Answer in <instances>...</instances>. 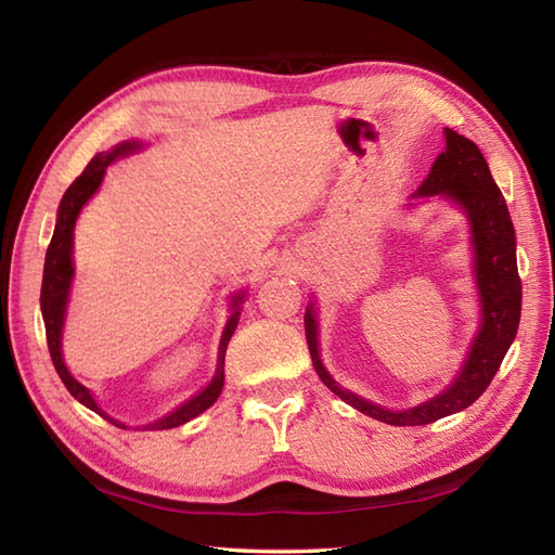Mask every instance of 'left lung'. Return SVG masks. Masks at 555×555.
Returning a JSON list of instances; mask_svg holds the SVG:
<instances>
[{"label":"left lung","instance_id":"1","mask_svg":"<svg viewBox=\"0 0 555 555\" xmlns=\"http://www.w3.org/2000/svg\"><path fill=\"white\" fill-rule=\"evenodd\" d=\"M446 147L434 159L427 179L422 181L403 209H415L429 199H443L463 211L469 229L473 250V276L479 302L477 334L469 344L465 360L453 382L439 393L412 408L391 410L370 398L352 393L340 386L324 367L320 350V308L317 298L305 308V336H308L314 372L328 391L344 403L393 427H420L441 417L455 415L475 403L487 391L493 374L499 372L505 352L513 346L522 310V281L517 274V241L508 205L489 171V164L479 147L453 128H443Z\"/></svg>","mask_w":555,"mask_h":555}]
</instances>
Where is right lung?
<instances>
[{
    "instance_id": "obj_1",
    "label": "right lung",
    "mask_w": 555,
    "mask_h": 555,
    "mask_svg": "<svg viewBox=\"0 0 555 555\" xmlns=\"http://www.w3.org/2000/svg\"><path fill=\"white\" fill-rule=\"evenodd\" d=\"M145 150L143 140H124V143L114 145L107 152H98L95 157L90 159L78 179L66 188V193L59 203L56 209V223H54V233L50 247H47L44 255V271H42V291H40V310H42V320H44V332H47V346H50V356L54 362L56 374L62 376L64 386L68 388V393L74 396L80 405L90 408L92 412H98L100 417L107 422L116 424V427L126 429V424L121 420L112 417L109 412H104L102 405L92 396L88 386H82L64 362V350H62V340H64V324H66V310H68V300H70V288H74V276H76V264H74V229L76 221L80 217L82 207H86L92 195L100 191V185L107 176V167L116 159L131 157L135 152ZM247 298V288L235 291L231 300H229V320L223 324V332L219 338V350H217V370L211 374V379L205 388H199L197 393L191 398H185L181 405H176L167 415H162L157 420H152L147 424H140L135 429H173L181 427V424L191 422L193 417L203 415L207 408L217 403V398L223 388V358H227V348L229 340L238 326L241 312H243V302Z\"/></svg>"
}]
</instances>
